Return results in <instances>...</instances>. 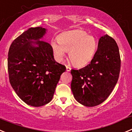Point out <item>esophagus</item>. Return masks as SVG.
<instances>
[{"mask_svg":"<svg viewBox=\"0 0 132 132\" xmlns=\"http://www.w3.org/2000/svg\"><path fill=\"white\" fill-rule=\"evenodd\" d=\"M66 70H67V71H70L71 70V68L69 67V66H66Z\"/></svg>","mask_w":132,"mask_h":132,"instance_id":"esophagus-1","label":"esophagus"}]
</instances>
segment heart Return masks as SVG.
Instances as JSON below:
<instances>
[{"label":"heart","mask_w":132,"mask_h":132,"mask_svg":"<svg viewBox=\"0 0 132 132\" xmlns=\"http://www.w3.org/2000/svg\"><path fill=\"white\" fill-rule=\"evenodd\" d=\"M57 42H52L51 46L55 57L59 61L63 59L65 51L73 65L82 66L90 62L97 48V41L82 30H74L61 34Z\"/></svg>","instance_id":"obj_1"}]
</instances>
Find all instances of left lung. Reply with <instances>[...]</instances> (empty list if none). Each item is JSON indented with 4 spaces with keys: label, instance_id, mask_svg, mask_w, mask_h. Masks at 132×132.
<instances>
[{
    "label": "left lung",
    "instance_id": "8db88e82",
    "mask_svg": "<svg viewBox=\"0 0 132 132\" xmlns=\"http://www.w3.org/2000/svg\"><path fill=\"white\" fill-rule=\"evenodd\" d=\"M120 64L116 41L107 35L101 37L90 63L80 69H71V90L75 100L86 107L102 103L117 84Z\"/></svg>",
    "mask_w": 132,
    "mask_h": 132
}]
</instances>
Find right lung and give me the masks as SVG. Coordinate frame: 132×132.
I'll use <instances>...</instances> for the list:
<instances>
[{"instance_id": "right-lung-1", "label": "right lung", "mask_w": 132, "mask_h": 132, "mask_svg": "<svg viewBox=\"0 0 132 132\" xmlns=\"http://www.w3.org/2000/svg\"><path fill=\"white\" fill-rule=\"evenodd\" d=\"M46 32L31 27L12 42L8 51V71L11 86L23 101L40 107L53 98L65 65L55 61L52 46L40 39Z\"/></svg>"}]
</instances>
